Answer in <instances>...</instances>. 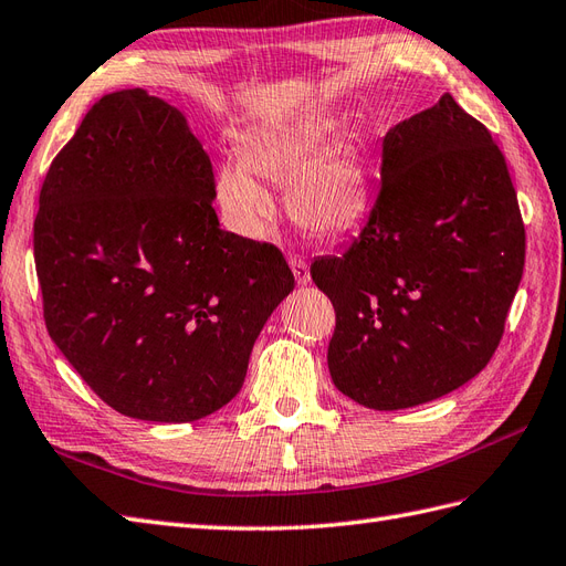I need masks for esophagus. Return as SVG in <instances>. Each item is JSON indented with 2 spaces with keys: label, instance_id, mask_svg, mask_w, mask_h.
I'll list each match as a JSON object with an SVG mask.
<instances>
[{
  "label": "esophagus",
  "instance_id": "34e87169",
  "mask_svg": "<svg viewBox=\"0 0 566 566\" xmlns=\"http://www.w3.org/2000/svg\"><path fill=\"white\" fill-rule=\"evenodd\" d=\"M289 265H292V272H294V277H296V284L306 286V284L311 282V270H308V265H306V260L292 255V258H289Z\"/></svg>",
  "mask_w": 566,
  "mask_h": 566
}]
</instances>
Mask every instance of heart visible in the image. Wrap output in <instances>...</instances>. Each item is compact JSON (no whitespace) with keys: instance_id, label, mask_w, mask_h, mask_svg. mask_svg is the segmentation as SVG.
Returning <instances> with one entry per match:
<instances>
[{"instance_id":"heart-1","label":"heart","mask_w":566,"mask_h":566,"mask_svg":"<svg viewBox=\"0 0 566 566\" xmlns=\"http://www.w3.org/2000/svg\"><path fill=\"white\" fill-rule=\"evenodd\" d=\"M335 119L303 114L255 128L241 138V159H222L214 171V200L231 231L258 239L274 214L260 186L286 184V210L315 237H342L368 212L370 171L366 153L349 138H332Z\"/></svg>"}]
</instances>
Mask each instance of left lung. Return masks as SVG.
I'll list each match as a JSON object with an SVG mask.
<instances>
[{
  "mask_svg": "<svg viewBox=\"0 0 566 566\" xmlns=\"http://www.w3.org/2000/svg\"><path fill=\"white\" fill-rule=\"evenodd\" d=\"M516 191L488 128L444 93L382 140V186L311 277L335 306L327 366L375 411L440 399L495 354L524 274Z\"/></svg>",
  "mask_w": 566,
  "mask_h": 566,
  "instance_id": "8db88e82",
  "label": "left lung"
}]
</instances>
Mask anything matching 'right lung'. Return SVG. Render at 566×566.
I'll return each mask as SVG.
<instances>
[{"instance_id":"add662e5","label":"right lung","mask_w":566,"mask_h":566,"mask_svg":"<svg viewBox=\"0 0 566 566\" xmlns=\"http://www.w3.org/2000/svg\"><path fill=\"white\" fill-rule=\"evenodd\" d=\"M210 157L148 91L105 95L54 157L33 245L52 342L138 421L188 423L239 395L294 289L284 255L224 231Z\"/></svg>"}]
</instances>
